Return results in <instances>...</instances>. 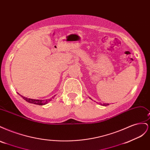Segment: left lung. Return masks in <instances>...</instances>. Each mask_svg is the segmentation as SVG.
Here are the masks:
<instances>
[{
	"instance_id": "left-lung-1",
	"label": "left lung",
	"mask_w": 150,
	"mask_h": 150,
	"mask_svg": "<svg viewBox=\"0 0 150 150\" xmlns=\"http://www.w3.org/2000/svg\"><path fill=\"white\" fill-rule=\"evenodd\" d=\"M103 105H104V106H108V105H109V104H103Z\"/></svg>"
}]
</instances>
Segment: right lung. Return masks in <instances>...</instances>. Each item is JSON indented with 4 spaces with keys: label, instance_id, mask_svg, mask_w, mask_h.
Listing matches in <instances>:
<instances>
[{
    "label": "right lung",
    "instance_id": "right-lung-1",
    "mask_svg": "<svg viewBox=\"0 0 150 150\" xmlns=\"http://www.w3.org/2000/svg\"><path fill=\"white\" fill-rule=\"evenodd\" d=\"M20 96L23 98L24 99L28 102L29 103H32V104H38V105H44V104H46L47 103H49L50 101L52 100V98L51 99H46V100H39V99H30V98H25V96H22L20 94H19ZM54 98V97H52Z\"/></svg>",
    "mask_w": 150,
    "mask_h": 150
}]
</instances>
